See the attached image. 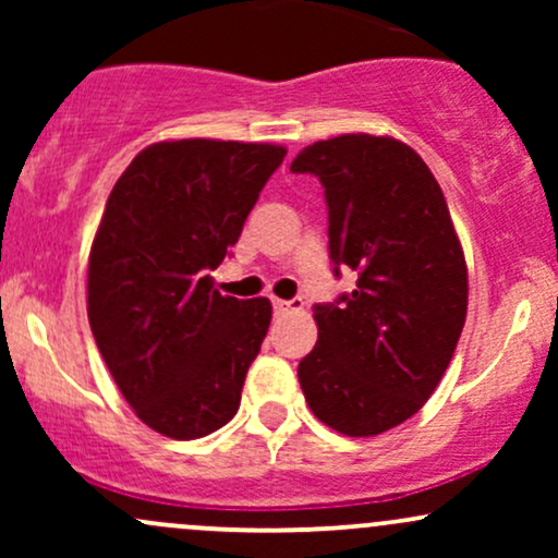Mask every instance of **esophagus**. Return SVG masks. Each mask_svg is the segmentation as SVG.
Returning a JSON list of instances; mask_svg holds the SVG:
<instances>
[{"mask_svg":"<svg viewBox=\"0 0 558 558\" xmlns=\"http://www.w3.org/2000/svg\"><path fill=\"white\" fill-rule=\"evenodd\" d=\"M272 310H275V315H291V312L301 310V301L299 299H293V301L272 299Z\"/></svg>","mask_w":558,"mask_h":558,"instance_id":"esophagus-1","label":"esophagus"}]
</instances>
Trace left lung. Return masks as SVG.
Here are the masks:
<instances>
[{"label": "left lung", "mask_w": 558, "mask_h": 558, "mask_svg": "<svg viewBox=\"0 0 558 558\" xmlns=\"http://www.w3.org/2000/svg\"><path fill=\"white\" fill-rule=\"evenodd\" d=\"M291 172L319 178L332 272H356L354 291L315 304L301 390L332 430L380 435L420 412L451 362L466 317L462 243L430 168L401 141H317Z\"/></svg>", "instance_id": "1"}]
</instances>
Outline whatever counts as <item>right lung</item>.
I'll return each instance as SVG.
<instances>
[{"instance_id":"obj_1","label":"right lung","mask_w":558,"mask_h":558,"mask_svg":"<svg viewBox=\"0 0 558 558\" xmlns=\"http://www.w3.org/2000/svg\"><path fill=\"white\" fill-rule=\"evenodd\" d=\"M283 157L272 144L159 141L107 198L88 254V323L136 417L168 438H204L239 412L272 306L222 296L209 270Z\"/></svg>"}]
</instances>
